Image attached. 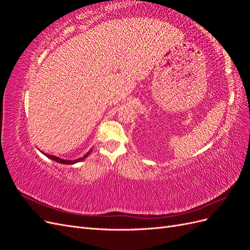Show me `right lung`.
Returning <instances> with one entry per match:
<instances>
[{"mask_svg": "<svg viewBox=\"0 0 250 250\" xmlns=\"http://www.w3.org/2000/svg\"><path fill=\"white\" fill-rule=\"evenodd\" d=\"M90 151H92V150H90ZM90 151H88V152H87L84 156L81 157V158H78V160H76V161H66V160H62V158H59V157H57V156L50 155V154H47V153H44V155H46V156H47V157H49V158H51V160L57 162V163H60V164H65V165H72V164L78 163V162H80V161H82V160H84V158H85L86 156H88V154L90 153Z\"/></svg>", "mask_w": 250, "mask_h": 250, "instance_id": "obj_1", "label": "right lung"}]
</instances>
